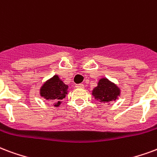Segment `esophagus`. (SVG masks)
<instances>
[{
    "label": "esophagus",
    "instance_id": "esophagus-1",
    "mask_svg": "<svg viewBox=\"0 0 157 157\" xmlns=\"http://www.w3.org/2000/svg\"><path fill=\"white\" fill-rule=\"evenodd\" d=\"M75 87L76 88H84V85L83 84H77L76 86H75Z\"/></svg>",
    "mask_w": 157,
    "mask_h": 157
}]
</instances>
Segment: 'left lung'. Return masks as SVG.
<instances>
[{
  "label": "left lung",
  "instance_id": "1",
  "mask_svg": "<svg viewBox=\"0 0 157 157\" xmlns=\"http://www.w3.org/2000/svg\"><path fill=\"white\" fill-rule=\"evenodd\" d=\"M120 89L117 85L111 82L108 79L101 78L97 86L92 90V95L101 102H111L116 101L120 96Z\"/></svg>",
  "mask_w": 157,
  "mask_h": 157
}]
</instances>
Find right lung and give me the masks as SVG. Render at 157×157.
Returning a JSON list of instances; mask_svg holds the SVG:
<instances>
[{
    "mask_svg": "<svg viewBox=\"0 0 157 157\" xmlns=\"http://www.w3.org/2000/svg\"><path fill=\"white\" fill-rule=\"evenodd\" d=\"M68 86L59 78L57 75L46 81L40 87V95L45 99L52 102L55 106L61 105V100L66 97Z\"/></svg>",
    "mask_w": 157,
    "mask_h": 157,
    "instance_id": "right-lung-1",
    "label": "right lung"
}]
</instances>
